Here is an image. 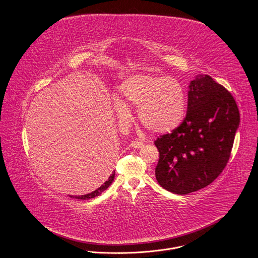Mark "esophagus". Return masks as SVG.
<instances>
[{"label":"esophagus","mask_w":258,"mask_h":258,"mask_svg":"<svg viewBox=\"0 0 258 258\" xmlns=\"http://www.w3.org/2000/svg\"><path fill=\"white\" fill-rule=\"evenodd\" d=\"M131 145H132V147H134V148H137V149H140V148H142L143 146H144V143L142 142V141H133L132 143H131Z\"/></svg>","instance_id":"obj_1"}]
</instances>
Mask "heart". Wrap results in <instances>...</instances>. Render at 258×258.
Masks as SVG:
<instances>
[{
  "label": "heart",
  "instance_id": "1",
  "mask_svg": "<svg viewBox=\"0 0 258 258\" xmlns=\"http://www.w3.org/2000/svg\"><path fill=\"white\" fill-rule=\"evenodd\" d=\"M121 99L114 100V110L121 121L131 119V110L138 109L141 122L154 133H167L177 127L186 113V94L174 78L137 74L120 86Z\"/></svg>",
  "mask_w": 258,
  "mask_h": 258
}]
</instances>
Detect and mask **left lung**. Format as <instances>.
Returning <instances> with one entry per match:
<instances>
[{
    "label": "left lung",
    "instance_id": "left-lung-1",
    "mask_svg": "<svg viewBox=\"0 0 258 258\" xmlns=\"http://www.w3.org/2000/svg\"><path fill=\"white\" fill-rule=\"evenodd\" d=\"M239 123L232 94L209 75L196 77L189 85L185 119L154 142L160 153L158 183L178 195L210 185L227 165Z\"/></svg>",
    "mask_w": 258,
    "mask_h": 258
}]
</instances>
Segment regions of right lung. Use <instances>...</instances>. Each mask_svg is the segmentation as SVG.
<instances>
[{
	"label": "right lung",
	"mask_w": 258,
	"mask_h": 258,
	"mask_svg": "<svg viewBox=\"0 0 258 258\" xmlns=\"http://www.w3.org/2000/svg\"><path fill=\"white\" fill-rule=\"evenodd\" d=\"M114 178H115V171L109 176V178H108L106 181L104 182L99 188H97L96 190H94L93 192H91L90 194L83 195V196H76V197H73V196H69V197L74 198V199H79V200H90V199H92V198L97 197V196H99L102 192H104L107 188L111 185V183L113 182Z\"/></svg>",
	"instance_id": "add662e5"
}]
</instances>
